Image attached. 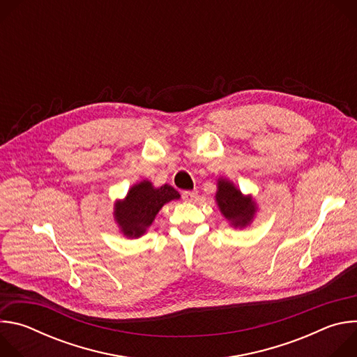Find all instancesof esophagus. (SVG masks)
Segmentation results:
<instances>
[{
  "instance_id": "1",
  "label": "esophagus",
  "mask_w": 357,
  "mask_h": 357,
  "mask_svg": "<svg viewBox=\"0 0 357 357\" xmlns=\"http://www.w3.org/2000/svg\"><path fill=\"white\" fill-rule=\"evenodd\" d=\"M196 196H197L196 190H185V192H182V197L186 202H193L196 199Z\"/></svg>"
}]
</instances>
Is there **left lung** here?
<instances>
[{
  "instance_id": "left-lung-1",
  "label": "left lung",
  "mask_w": 357,
  "mask_h": 357,
  "mask_svg": "<svg viewBox=\"0 0 357 357\" xmlns=\"http://www.w3.org/2000/svg\"><path fill=\"white\" fill-rule=\"evenodd\" d=\"M218 208L231 227L244 229L250 226L259 211L251 195H244L230 179L219 178L215 195Z\"/></svg>"
}]
</instances>
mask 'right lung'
<instances>
[{
    "label": "right lung",
    "instance_id": "obj_1",
    "mask_svg": "<svg viewBox=\"0 0 357 357\" xmlns=\"http://www.w3.org/2000/svg\"><path fill=\"white\" fill-rule=\"evenodd\" d=\"M179 197V192L171 185L155 188L151 181L144 179L132 185L124 199L116 200L114 222L124 237L138 238L146 233L162 206Z\"/></svg>",
    "mask_w": 357,
    "mask_h": 357
}]
</instances>
